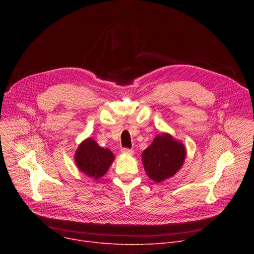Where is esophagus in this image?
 Segmentation results:
<instances>
[{"mask_svg":"<svg viewBox=\"0 0 254 254\" xmlns=\"http://www.w3.org/2000/svg\"><path fill=\"white\" fill-rule=\"evenodd\" d=\"M122 153L127 154V155H131V154H134V150L128 149V148H123L122 149Z\"/></svg>","mask_w":254,"mask_h":254,"instance_id":"1","label":"esophagus"}]
</instances>
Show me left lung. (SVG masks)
<instances>
[{
    "instance_id": "8db88e82",
    "label": "left lung",
    "mask_w": 254,
    "mask_h": 254,
    "mask_svg": "<svg viewBox=\"0 0 254 254\" xmlns=\"http://www.w3.org/2000/svg\"><path fill=\"white\" fill-rule=\"evenodd\" d=\"M185 146L168 132H162L142 153V163L147 176L159 183L174 176L184 164Z\"/></svg>"
}]
</instances>
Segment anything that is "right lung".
<instances>
[{"instance_id":"right-lung-1","label":"right lung","mask_w":254,"mask_h":254,"mask_svg":"<svg viewBox=\"0 0 254 254\" xmlns=\"http://www.w3.org/2000/svg\"><path fill=\"white\" fill-rule=\"evenodd\" d=\"M74 159L79 171L90 178L99 179L114 162V154L110 149L101 147L92 138H87L79 144Z\"/></svg>"}]
</instances>
